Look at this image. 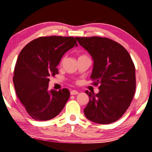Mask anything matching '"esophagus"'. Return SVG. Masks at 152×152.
I'll list each match as a JSON object with an SVG mask.
<instances>
[{
	"label": "esophagus",
	"instance_id": "esophagus-1",
	"mask_svg": "<svg viewBox=\"0 0 152 152\" xmlns=\"http://www.w3.org/2000/svg\"><path fill=\"white\" fill-rule=\"evenodd\" d=\"M78 94V91H76V90H73L70 91V94L71 95H76V94Z\"/></svg>",
	"mask_w": 152,
	"mask_h": 152
}]
</instances>
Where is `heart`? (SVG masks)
I'll return each mask as SVG.
<instances>
[{"label":"heart","instance_id":"b5f03b06","mask_svg":"<svg viewBox=\"0 0 152 152\" xmlns=\"http://www.w3.org/2000/svg\"><path fill=\"white\" fill-rule=\"evenodd\" d=\"M84 56V55H83V56ZM81 56H80V57H81ZM63 60H64V58H63V59L62 60V61H61V63H62V62H63Z\"/></svg>","mask_w":152,"mask_h":152}]
</instances>
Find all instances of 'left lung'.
I'll return each mask as SVG.
<instances>
[{"label":"left lung","instance_id":"1","mask_svg":"<svg viewBox=\"0 0 152 152\" xmlns=\"http://www.w3.org/2000/svg\"><path fill=\"white\" fill-rule=\"evenodd\" d=\"M92 56L91 78L99 86L98 94L86 93L89 102L84 110L88 120L100 124L114 122L122 118L130 105L136 87V70L130 55L120 44L99 37H76Z\"/></svg>","mask_w":152,"mask_h":152}]
</instances>
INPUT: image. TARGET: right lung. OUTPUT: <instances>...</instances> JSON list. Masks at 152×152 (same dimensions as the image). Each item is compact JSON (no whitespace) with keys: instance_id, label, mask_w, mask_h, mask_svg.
Wrapping results in <instances>:
<instances>
[{"instance_id":"right-lung-1","label":"right lung","mask_w":152,"mask_h":152,"mask_svg":"<svg viewBox=\"0 0 152 152\" xmlns=\"http://www.w3.org/2000/svg\"><path fill=\"white\" fill-rule=\"evenodd\" d=\"M78 46L72 37H41L22 50L14 70L16 94L33 119L46 121L58 115L70 97L66 88L48 92L50 76L58 74L57 66L65 52Z\"/></svg>"}]
</instances>
